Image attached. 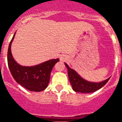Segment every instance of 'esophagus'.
Here are the masks:
<instances>
[{
	"label": "esophagus",
	"mask_w": 122,
	"mask_h": 122,
	"mask_svg": "<svg viewBox=\"0 0 122 122\" xmlns=\"http://www.w3.org/2000/svg\"><path fill=\"white\" fill-rule=\"evenodd\" d=\"M61 60H62V59H61Z\"/></svg>",
	"instance_id": "obj_1"
}]
</instances>
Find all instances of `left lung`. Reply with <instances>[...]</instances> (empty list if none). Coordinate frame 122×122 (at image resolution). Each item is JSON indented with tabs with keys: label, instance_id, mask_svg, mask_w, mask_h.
<instances>
[{
	"label": "left lung",
	"instance_id": "1",
	"mask_svg": "<svg viewBox=\"0 0 122 122\" xmlns=\"http://www.w3.org/2000/svg\"><path fill=\"white\" fill-rule=\"evenodd\" d=\"M65 65L68 69V74L71 85L74 91L76 92L87 93L95 92L103 87L110 79L109 77L106 80L100 82H92L87 81L82 78L74 70L69 67L66 63H65Z\"/></svg>",
	"mask_w": 122,
	"mask_h": 122
}]
</instances>
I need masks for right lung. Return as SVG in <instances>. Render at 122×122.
I'll return each instance as SVG.
<instances>
[{
    "label": "right lung",
    "mask_w": 122,
    "mask_h": 122,
    "mask_svg": "<svg viewBox=\"0 0 122 122\" xmlns=\"http://www.w3.org/2000/svg\"><path fill=\"white\" fill-rule=\"evenodd\" d=\"M15 33L9 44L7 53L8 65L11 74L18 84L30 91L41 92L45 90L49 82L52 68L59 62V59H52L35 66L20 65L14 60L11 51V45Z\"/></svg>",
    "instance_id": "right-lung-1"
}]
</instances>
